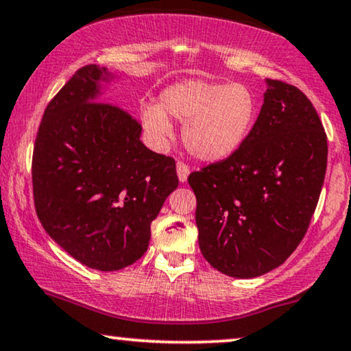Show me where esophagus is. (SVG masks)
I'll use <instances>...</instances> for the list:
<instances>
[{
	"label": "esophagus",
	"mask_w": 351,
	"mask_h": 351,
	"mask_svg": "<svg viewBox=\"0 0 351 351\" xmlns=\"http://www.w3.org/2000/svg\"><path fill=\"white\" fill-rule=\"evenodd\" d=\"M189 174H190L189 166L184 165V162H177V177H179L182 184H185L186 179H189Z\"/></svg>",
	"instance_id": "34e87169"
}]
</instances>
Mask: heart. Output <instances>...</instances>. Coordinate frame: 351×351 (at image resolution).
<instances>
[{
    "mask_svg": "<svg viewBox=\"0 0 351 351\" xmlns=\"http://www.w3.org/2000/svg\"><path fill=\"white\" fill-rule=\"evenodd\" d=\"M169 117L185 122L186 149L204 162L224 161L252 134L258 117V97L245 84L186 79L167 86L159 104L140 108V122L149 140L162 147L172 135Z\"/></svg>",
    "mask_w": 351,
    "mask_h": 351,
    "instance_id": "obj_1",
    "label": "heart"
}]
</instances>
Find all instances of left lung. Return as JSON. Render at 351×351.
Segmentation results:
<instances>
[{
	"mask_svg": "<svg viewBox=\"0 0 351 351\" xmlns=\"http://www.w3.org/2000/svg\"><path fill=\"white\" fill-rule=\"evenodd\" d=\"M265 84L243 147L189 177L199 250L215 269L237 279L266 274L295 252L327 167V136L306 95L279 80Z\"/></svg>",
	"mask_w": 351,
	"mask_h": 351,
	"instance_id": "8db88e82",
	"label": "left lung"
}]
</instances>
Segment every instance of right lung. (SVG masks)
Masks as SVG:
<instances>
[{
  "instance_id": "1",
  "label": "right lung",
  "mask_w": 351,
  "mask_h": 351,
  "mask_svg": "<svg viewBox=\"0 0 351 351\" xmlns=\"http://www.w3.org/2000/svg\"><path fill=\"white\" fill-rule=\"evenodd\" d=\"M119 77L82 67L45 109L32 179L36 216L82 265L119 271L147 252L166 198L179 185L176 161L145 147L142 127L101 103Z\"/></svg>"
}]
</instances>
